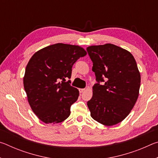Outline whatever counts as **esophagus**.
<instances>
[{
    "mask_svg": "<svg viewBox=\"0 0 158 158\" xmlns=\"http://www.w3.org/2000/svg\"><path fill=\"white\" fill-rule=\"evenodd\" d=\"M79 93H83L85 90V89H79Z\"/></svg>",
    "mask_w": 158,
    "mask_h": 158,
    "instance_id": "1",
    "label": "esophagus"
}]
</instances>
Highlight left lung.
<instances>
[{
  "instance_id": "8db88e82",
  "label": "left lung",
  "mask_w": 158,
  "mask_h": 158,
  "mask_svg": "<svg viewBox=\"0 0 158 158\" xmlns=\"http://www.w3.org/2000/svg\"><path fill=\"white\" fill-rule=\"evenodd\" d=\"M86 50L98 81L87 102L90 116L106 126L118 124L137 100L141 76L137 63L130 52L112 44L93 45Z\"/></svg>"
}]
</instances>
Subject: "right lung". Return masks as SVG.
I'll return each instance as SVG.
<instances>
[{
	"mask_svg": "<svg viewBox=\"0 0 158 158\" xmlns=\"http://www.w3.org/2000/svg\"><path fill=\"white\" fill-rule=\"evenodd\" d=\"M86 53L77 45L57 43L37 51L29 60L23 86L32 110L42 122L58 123L69 117L79 92L65 81L74 63Z\"/></svg>",
	"mask_w": 158,
	"mask_h": 158,
	"instance_id": "obj_1",
	"label": "right lung"
}]
</instances>
